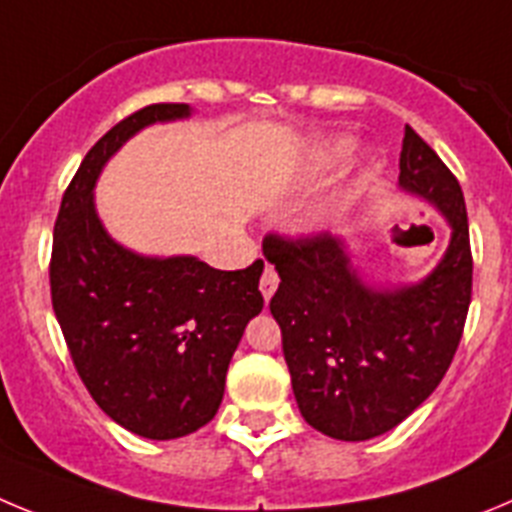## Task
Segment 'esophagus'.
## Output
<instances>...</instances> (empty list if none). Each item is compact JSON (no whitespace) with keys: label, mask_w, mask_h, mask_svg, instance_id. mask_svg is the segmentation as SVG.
<instances>
[{"label":"esophagus","mask_w":512,"mask_h":512,"mask_svg":"<svg viewBox=\"0 0 512 512\" xmlns=\"http://www.w3.org/2000/svg\"><path fill=\"white\" fill-rule=\"evenodd\" d=\"M278 283H280V278H278V273H275V267H265V273H262V278H260V293L265 301H270V298H273V293L278 290Z\"/></svg>","instance_id":"1"}]
</instances>
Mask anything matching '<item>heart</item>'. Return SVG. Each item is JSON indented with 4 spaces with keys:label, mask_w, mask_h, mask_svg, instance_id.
<instances>
[{
    "label": "heart",
    "mask_w": 512,
    "mask_h": 512,
    "mask_svg": "<svg viewBox=\"0 0 512 512\" xmlns=\"http://www.w3.org/2000/svg\"><path fill=\"white\" fill-rule=\"evenodd\" d=\"M354 150H357L354 137H331V140L321 142V145L313 150V165L319 170L334 168V165L352 158Z\"/></svg>",
    "instance_id": "1"
}]
</instances>
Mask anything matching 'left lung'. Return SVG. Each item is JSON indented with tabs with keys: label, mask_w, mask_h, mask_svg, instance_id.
Returning a JSON list of instances; mask_svg holds the SVG:
<instances>
[{
	"label": "left lung",
	"mask_w": 512,
	"mask_h": 512,
	"mask_svg": "<svg viewBox=\"0 0 512 512\" xmlns=\"http://www.w3.org/2000/svg\"><path fill=\"white\" fill-rule=\"evenodd\" d=\"M400 191L434 206L451 229L439 265L418 283H367L347 242L331 234L265 239L280 275L270 313L298 411L321 434L367 441L434 393L462 339L472 301L464 193L439 155L405 124Z\"/></svg>",
	"instance_id": "left-lung-1"
}]
</instances>
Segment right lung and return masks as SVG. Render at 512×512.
<instances>
[{
	"instance_id": "1",
	"label": "right lung",
	"mask_w": 512,
	"mask_h": 512,
	"mask_svg": "<svg viewBox=\"0 0 512 512\" xmlns=\"http://www.w3.org/2000/svg\"><path fill=\"white\" fill-rule=\"evenodd\" d=\"M188 117V104H153L91 147L63 193L50 260L55 319L86 390L114 423L155 441L216 416L234 349L262 311V260L216 270L193 255H137L99 219L94 188L109 158L150 124Z\"/></svg>"
}]
</instances>
